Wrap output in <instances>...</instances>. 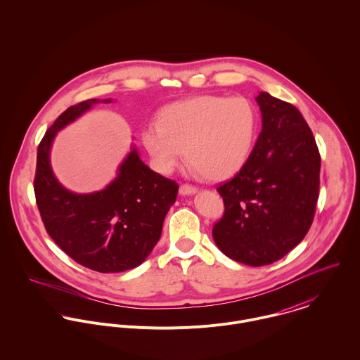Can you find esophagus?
Wrapping results in <instances>:
<instances>
[{
    "label": "esophagus",
    "instance_id": "34e87169",
    "mask_svg": "<svg viewBox=\"0 0 360 360\" xmlns=\"http://www.w3.org/2000/svg\"><path fill=\"white\" fill-rule=\"evenodd\" d=\"M197 191H198L197 187L190 186V184H181V186H180V190H179V193H180L181 195H193V194H195Z\"/></svg>",
    "mask_w": 360,
    "mask_h": 360
}]
</instances>
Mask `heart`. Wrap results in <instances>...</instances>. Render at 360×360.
<instances>
[{
	"label": "heart",
	"instance_id": "obj_1",
	"mask_svg": "<svg viewBox=\"0 0 360 360\" xmlns=\"http://www.w3.org/2000/svg\"><path fill=\"white\" fill-rule=\"evenodd\" d=\"M257 115L244 97L202 96L166 108L159 124L143 131V144L155 167L170 173L181 160L206 180H226L248 160L255 136Z\"/></svg>",
	"mask_w": 360,
	"mask_h": 360
}]
</instances>
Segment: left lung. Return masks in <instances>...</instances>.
I'll return each mask as SVG.
<instances>
[{
	"label": "left lung",
	"instance_id": "1",
	"mask_svg": "<svg viewBox=\"0 0 360 360\" xmlns=\"http://www.w3.org/2000/svg\"><path fill=\"white\" fill-rule=\"evenodd\" d=\"M255 100L262 131L243 169L217 188L226 209L212 236L226 257L264 266L305 238L319 198L320 155L294 105L264 91Z\"/></svg>",
	"mask_w": 360,
	"mask_h": 360
}]
</instances>
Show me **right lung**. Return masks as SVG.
Wrapping results in <instances>:
<instances>
[{
	"mask_svg": "<svg viewBox=\"0 0 360 360\" xmlns=\"http://www.w3.org/2000/svg\"><path fill=\"white\" fill-rule=\"evenodd\" d=\"M101 103L113 100L70 106L47 130L37 150L34 193L47 233L63 252L91 270L120 273L140 266L153 252L179 186L151 170L134 144L116 177L100 191L75 193L56 179L51 148L58 131Z\"/></svg>",
	"mask_w": 360,
	"mask_h": 360,
	"instance_id": "add662e5",
	"label": "right lung"
}]
</instances>
